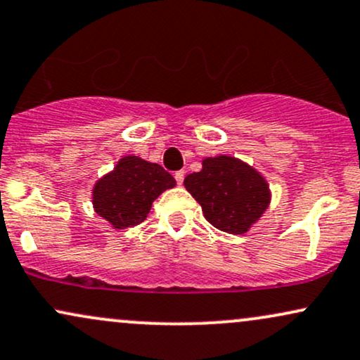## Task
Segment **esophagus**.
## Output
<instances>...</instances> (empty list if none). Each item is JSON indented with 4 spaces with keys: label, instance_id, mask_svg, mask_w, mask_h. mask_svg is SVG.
Returning a JSON list of instances; mask_svg holds the SVG:
<instances>
[{
    "label": "esophagus",
    "instance_id": "esophagus-1",
    "mask_svg": "<svg viewBox=\"0 0 360 360\" xmlns=\"http://www.w3.org/2000/svg\"><path fill=\"white\" fill-rule=\"evenodd\" d=\"M184 176H186V172L184 171H177L176 174H174V177H176V183L177 184H183V181H184Z\"/></svg>",
    "mask_w": 360,
    "mask_h": 360
}]
</instances>
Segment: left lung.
<instances>
[{
    "label": "left lung",
    "mask_w": 360,
    "mask_h": 360,
    "mask_svg": "<svg viewBox=\"0 0 360 360\" xmlns=\"http://www.w3.org/2000/svg\"><path fill=\"white\" fill-rule=\"evenodd\" d=\"M184 186L207 221L231 235L248 231L270 205L265 177L229 155L205 159L201 171L186 176Z\"/></svg>",
    "instance_id": "left-lung-1"
}]
</instances>
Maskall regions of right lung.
<instances>
[{"instance_id":"obj_1","label":"right lung","mask_w":360,"mask_h":360,"mask_svg":"<svg viewBox=\"0 0 360 360\" xmlns=\"http://www.w3.org/2000/svg\"><path fill=\"white\" fill-rule=\"evenodd\" d=\"M176 186V179L159 164L125 155L114 171L97 181L92 202L95 213L117 229L141 224L159 194Z\"/></svg>"}]
</instances>
